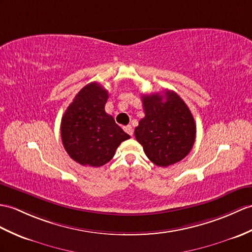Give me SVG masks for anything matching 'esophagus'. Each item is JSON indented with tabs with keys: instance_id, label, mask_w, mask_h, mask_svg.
<instances>
[{
	"instance_id": "1",
	"label": "esophagus",
	"mask_w": 252,
	"mask_h": 252,
	"mask_svg": "<svg viewBox=\"0 0 252 252\" xmlns=\"http://www.w3.org/2000/svg\"><path fill=\"white\" fill-rule=\"evenodd\" d=\"M125 128V131L128 134V135H133V132H134V130H133V127H132V126L131 125H128V126H125L124 127Z\"/></svg>"
}]
</instances>
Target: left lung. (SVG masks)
Instances as JSON below:
<instances>
[{
    "label": "left lung",
    "mask_w": 252,
    "mask_h": 252,
    "mask_svg": "<svg viewBox=\"0 0 252 252\" xmlns=\"http://www.w3.org/2000/svg\"><path fill=\"white\" fill-rule=\"evenodd\" d=\"M145 117L135 138L154 164L166 167L187 157L195 142L196 126L189 107L176 92L143 95Z\"/></svg>",
    "instance_id": "left-lung-1"
}]
</instances>
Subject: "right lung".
<instances>
[{"label":"right lung","instance_id":"1","mask_svg":"<svg viewBox=\"0 0 252 252\" xmlns=\"http://www.w3.org/2000/svg\"><path fill=\"white\" fill-rule=\"evenodd\" d=\"M108 91L91 83L68 105L61 120V137L68 156L84 166L98 167L113 159L118 146L130 138L105 112Z\"/></svg>","mask_w":252,"mask_h":252}]
</instances>
